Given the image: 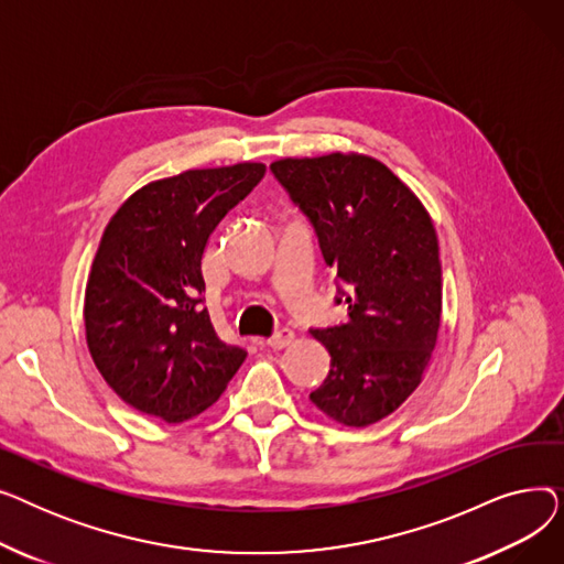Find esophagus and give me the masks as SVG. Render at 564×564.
I'll return each instance as SVG.
<instances>
[{
	"instance_id": "esophagus-1",
	"label": "esophagus",
	"mask_w": 564,
	"mask_h": 564,
	"mask_svg": "<svg viewBox=\"0 0 564 564\" xmlns=\"http://www.w3.org/2000/svg\"><path fill=\"white\" fill-rule=\"evenodd\" d=\"M292 340H294V334H292L290 329H281V332L274 334L272 338H267L264 345L272 347V349H283V347H288Z\"/></svg>"
}]
</instances>
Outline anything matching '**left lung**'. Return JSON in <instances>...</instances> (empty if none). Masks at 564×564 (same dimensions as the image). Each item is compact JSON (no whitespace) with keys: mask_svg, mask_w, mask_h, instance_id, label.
<instances>
[{"mask_svg":"<svg viewBox=\"0 0 564 564\" xmlns=\"http://www.w3.org/2000/svg\"><path fill=\"white\" fill-rule=\"evenodd\" d=\"M272 173L311 221L336 274L347 319L311 329L332 370L311 402L336 423L366 427L419 389L441 327L434 224L400 177L375 158H283Z\"/></svg>","mask_w":564,"mask_h":564,"instance_id":"obj_1","label":"left lung"}]
</instances>
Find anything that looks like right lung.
<instances>
[{
	"label": "right lung",
	"instance_id": "right-lung-1",
	"mask_svg": "<svg viewBox=\"0 0 564 564\" xmlns=\"http://www.w3.org/2000/svg\"><path fill=\"white\" fill-rule=\"evenodd\" d=\"M264 164L192 169L137 189L109 219L84 294L86 345L113 393L183 423L213 406L247 359L203 306V251Z\"/></svg>",
	"mask_w": 564,
	"mask_h": 564
}]
</instances>
